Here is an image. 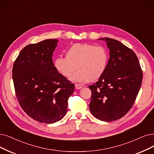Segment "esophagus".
I'll return each instance as SVG.
<instances>
[{
	"instance_id": "obj_1",
	"label": "esophagus",
	"mask_w": 154,
	"mask_h": 154,
	"mask_svg": "<svg viewBox=\"0 0 154 154\" xmlns=\"http://www.w3.org/2000/svg\"><path fill=\"white\" fill-rule=\"evenodd\" d=\"M75 88H76V89H81L82 88V87L80 85L75 84Z\"/></svg>"
}]
</instances>
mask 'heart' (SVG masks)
<instances>
[{
  "label": "heart",
  "mask_w": 154,
  "mask_h": 154,
  "mask_svg": "<svg viewBox=\"0 0 154 154\" xmlns=\"http://www.w3.org/2000/svg\"><path fill=\"white\" fill-rule=\"evenodd\" d=\"M66 57H58L54 60L56 71L65 78L71 77L73 82L84 83L100 78L105 72L108 54L102 46L88 44H75L67 49Z\"/></svg>",
  "instance_id": "obj_1"
}]
</instances>
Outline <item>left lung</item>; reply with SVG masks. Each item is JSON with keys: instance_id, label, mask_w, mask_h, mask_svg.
<instances>
[{"instance_id": "obj_1", "label": "left lung", "mask_w": 154, "mask_h": 154, "mask_svg": "<svg viewBox=\"0 0 154 154\" xmlns=\"http://www.w3.org/2000/svg\"><path fill=\"white\" fill-rule=\"evenodd\" d=\"M110 58L105 72L91 91L90 112L98 119L110 122L122 118L132 107L142 82L137 55L121 42L106 37Z\"/></svg>"}]
</instances>
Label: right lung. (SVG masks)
I'll list each match as a JSON object with an SVG mask.
<instances>
[{"instance_id": "obj_1", "label": "right lung", "mask_w": 154, "mask_h": 154, "mask_svg": "<svg viewBox=\"0 0 154 154\" xmlns=\"http://www.w3.org/2000/svg\"><path fill=\"white\" fill-rule=\"evenodd\" d=\"M57 39L24 47L13 67V79L20 105L35 121L52 124L62 119L75 85L56 71L52 61Z\"/></svg>"}]
</instances>
